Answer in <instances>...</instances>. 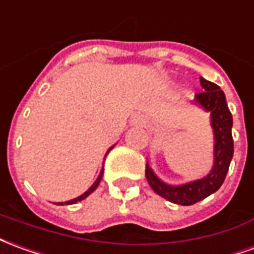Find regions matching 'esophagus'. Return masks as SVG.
<instances>
[{
    "instance_id": "esophagus-1",
    "label": "esophagus",
    "mask_w": 254,
    "mask_h": 254,
    "mask_svg": "<svg viewBox=\"0 0 254 254\" xmlns=\"http://www.w3.org/2000/svg\"><path fill=\"white\" fill-rule=\"evenodd\" d=\"M133 124H144V118L141 115H134L133 117Z\"/></svg>"
}]
</instances>
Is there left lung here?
Masks as SVG:
<instances>
[{
	"mask_svg": "<svg viewBox=\"0 0 254 254\" xmlns=\"http://www.w3.org/2000/svg\"><path fill=\"white\" fill-rule=\"evenodd\" d=\"M202 89L195 96L192 104L210 113V127L213 129V166L206 176L184 184H168L155 175L148 164H145V177L151 189L169 202L189 206L205 199L221 187L234 155L232 140V115L228 110L226 95L219 86L205 78H199Z\"/></svg>",
	"mask_w": 254,
	"mask_h": 254,
	"instance_id": "left-lung-1",
	"label": "left lung"
}]
</instances>
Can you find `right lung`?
Segmentation results:
<instances>
[{
  "mask_svg": "<svg viewBox=\"0 0 254 254\" xmlns=\"http://www.w3.org/2000/svg\"><path fill=\"white\" fill-rule=\"evenodd\" d=\"M114 145H115V144H114ZM114 145H113V147H110L109 151H107V152H110V150H113V148H114ZM103 172H104V169H103V168H102V170H100V173H99V176H97V179H96V182L93 183V184L90 186V189L88 190V191H85L84 194L79 195V196H77V198H74V199H71V201L59 202L58 205H71V203H77V202H79V201H82V199H85L86 196H89V195L92 194V192H93V191H95V190L97 189V186H99V183H100V180H102V177H103Z\"/></svg>",
  "mask_w": 254,
  "mask_h": 254,
  "instance_id": "obj_1",
  "label": "right lung"
}]
</instances>
